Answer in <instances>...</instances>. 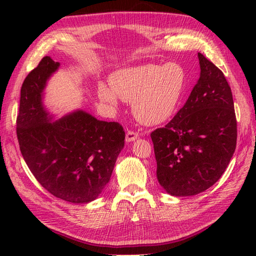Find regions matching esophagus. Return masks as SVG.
<instances>
[{
	"mask_svg": "<svg viewBox=\"0 0 256 256\" xmlns=\"http://www.w3.org/2000/svg\"><path fill=\"white\" fill-rule=\"evenodd\" d=\"M138 138V133L134 132V131H128L126 135H125V140L126 142H133Z\"/></svg>",
	"mask_w": 256,
	"mask_h": 256,
	"instance_id": "obj_1",
	"label": "esophagus"
}]
</instances>
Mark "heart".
I'll return each mask as SVG.
<instances>
[{
  "label": "heart",
  "instance_id": "obj_1",
  "mask_svg": "<svg viewBox=\"0 0 256 256\" xmlns=\"http://www.w3.org/2000/svg\"><path fill=\"white\" fill-rule=\"evenodd\" d=\"M186 82V72L176 62L145 64L126 67L112 74L110 86H98L99 98L116 106L118 96L132 102L135 118L140 123L155 125L172 116L180 100Z\"/></svg>",
  "mask_w": 256,
  "mask_h": 256
}]
</instances>
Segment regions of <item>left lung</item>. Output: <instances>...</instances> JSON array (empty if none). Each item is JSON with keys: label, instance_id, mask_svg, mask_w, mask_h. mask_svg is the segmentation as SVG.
Listing matches in <instances>:
<instances>
[{"label": "left lung", "instance_id": "8db88e82", "mask_svg": "<svg viewBox=\"0 0 256 256\" xmlns=\"http://www.w3.org/2000/svg\"><path fill=\"white\" fill-rule=\"evenodd\" d=\"M200 77L184 106L150 133L160 186L176 197L204 192L219 180L236 146L232 92L224 72L198 52Z\"/></svg>", "mask_w": 256, "mask_h": 256}]
</instances>
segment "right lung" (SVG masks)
<instances>
[{
    "mask_svg": "<svg viewBox=\"0 0 256 256\" xmlns=\"http://www.w3.org/2000/svg\"><path fill=\"white\" fill-rule=\"evenodd\" d=\"M60 64L44 57L20 89L16 133L20 153L37 182L55 197L74 204L96 199L110 180L125 132L77 110L52 122L42 104L47 80Z\"/></svg>",
    "mask_w": 256,
    "mask_h": 256,
    "instance_id": "obj_1",
    "label": "right lung"
}]
</instances>
